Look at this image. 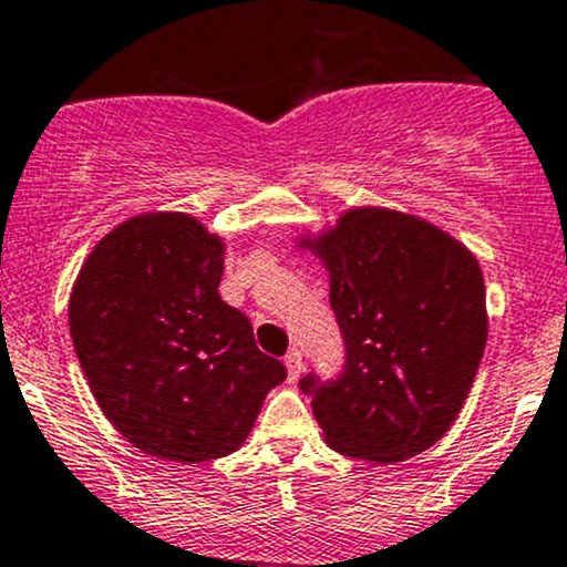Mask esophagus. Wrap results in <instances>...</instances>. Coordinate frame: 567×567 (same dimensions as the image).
<instances>
[{"mask_svg": "<svg viewBox=\"0 0 567 567\" xmlns=\"http://www.w3.org/2000/svg\"><path fill=\"white\" fill-rule=\"evenodd\" d=\"M285 367H288V380L290 383H296L303 372V359H301L299 350H290V353L285 355Z\"/></svg>", "mask_w": 567, "mask_h": 567, "instance_id": "obj_1", "label": "esophagus"}]
</instances>
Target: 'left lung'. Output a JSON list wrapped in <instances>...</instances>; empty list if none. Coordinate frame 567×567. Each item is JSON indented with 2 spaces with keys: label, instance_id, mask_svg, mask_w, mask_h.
Here are the masks:
<instances>
[{
  "label": "left lung",
  "instance_id": "1",
  "mask_svg": "<svg viewBox=\"0 0 567 567\" xmlns=\"http://www.w3.org/2000/svg\"><path fill=\"white\" fill-rule=\"evenodd\" d=\"M329 268L344 369L301 378L326 443L374 464L432 449L456 421L486 348L478 260L426 219L350 208L337 228L303 238Z\"/></svg>",
  "mask_w": 567,
  "mask_h": 567
}]
</instances>
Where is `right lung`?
I'll return each instance as SVG.
<instances>
[{"label": "right lung", "instance_id": "obj_1", "mask_svg": "<svg viewBox=\"0 0 567 567\" xmlns=\"http://www.w3.org/2000/svg\"><path fill=\"white\" fill-rule=\"evenodd\" d=\"M225 241L182 212L116 225L81 266L70 337L105 419L135 449L195 464L234 454L288 378L219 299Z\"/></svg>", "mask_w": 567, "mask_h": 567}]
</instances>
